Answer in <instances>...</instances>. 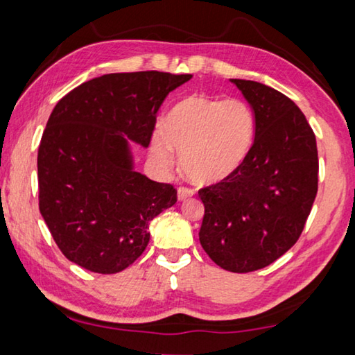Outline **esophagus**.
Here are the masks:
<instances>
[{
  "label": "esophagus",
  "instance_id": "34e87169",
  "mask_svg": "<svg viewBox=\"0 0 355 355\" xmlns=\"http://www.w3.org/2000/svg\"><path fill=\"white\" fill-rule=\"evenodd\" d=\"M177 196H178V200H186V199H188V197L194 196V189L183 188V186H182V188H178Z\"/></svg>",
  "mask_w": 355,
  "mask_h": 355
}]
</instances>
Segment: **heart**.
Returning <instances> with one entry per match:
<instances>
[{"mask_svg": "<svg viewBox=\"0 0 355 355\" xmlns=\"http://www.w3.org/2000/svg\"><path fill=\"white\" fill-rule=\"evenodd\" d=\"M255 128V112L245 100L192 95L172 107L166 133L155 131L150 148L161 166L173 163L175 150L192 182L213 184L241 167Z\"/></svg>", "mask_w": 355, "mask_h": 355, "instance_id": "heart-1", "label": "heart"}]
</instances>
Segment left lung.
Returning a JSON list of instances; mask_svg holds the SVG:
<instances>
[{"label":"left lung","mask_w":355,"mask_h":355,"mask_svg":"<svg viewBox=\"0 0 355 355\" xmlns=\"http://www.w3.org/2000/svg\"><path fill=\"white\" fill-rule=\"evenodd\" d=\"M232 83L255 112V139L233 175L199 191L205 205L199 239L222 269L252 272L296 244L320 164L313 130L293 100L257 81Z\"/></svg>","instance_id":"obj_1"}]
</instances>
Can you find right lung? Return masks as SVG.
<instances>
[{
  "mask_svg": "<svg viewBox=\"0 0 355 355\" xmlns=\"http://www.w3.org/2000/svg\"><path fill=\"white\" fill-rule=\"evenodd\" d=\"M192 75L110 73L58 101L37 153L39 209L65 258L116 274L142 255L148 225L177 202L172 184L135 171L130 142L148 147L156 112Z\"/></svg>",
  "mask_w": 355,
  "mask_h": 355,
  "instance_id": "obj_1",
  "label": "right lung"
}]
</instances>
